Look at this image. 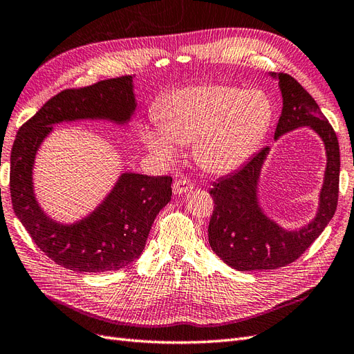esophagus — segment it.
<instances>
[{
	"instance_id": "34e87169",
	"label": "esophagus",
	"mask_w": 354,
	"mask_h": 354,
	"mask_svg": "<svg viewBox=\"0 0 354 354\" xmlns=\"http://www.w3.org/2000/svg\"><path fill=\"white\" fill-rule=\"evenodd\" d=\"M194 188V185H193V183H191L189 179H187V178H184V179H178V180H175V184H174V193L175 194H185V193H188V191H191Z\"/></svg>"
}]
</instances>
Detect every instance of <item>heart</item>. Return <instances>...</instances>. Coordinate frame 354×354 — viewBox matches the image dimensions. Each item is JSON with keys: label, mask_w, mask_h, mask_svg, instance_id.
<instances>
[{"label": "heart", "mask_w": 354, "mask_h": 354, "mask_svg": "<svg viewBox=\"0 0 354 354\" xmlns=\"http://www.w3.org/2000/svg\"><path fill=\"white\" fill-rule=\"evenodd\" d=\"M271 118L270 99L259 90L194 86L171 93L157 108V121L140 130V138L161 163L175 160L180 144L194 140L198 166L212 174H225L254 153Z\"/></svg>", "instance_id": "1"}]
</instances>
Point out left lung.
<instances>
[{
    "mask_svg": "<svg viewBox=\"0 0 354 354\" xmlns=\"http://www.w3.org/2000/svg\"><path fill=\"white\" fill-rule=\"evenodd\" d=\"M270 75L279 82L283 97L274 139L298 127H310L325 145V178L316 216L297 230L280 227L261 207L258 185L262 165L270 153L268 147L234 174L218 179L209 191L215 201L207 228L209 245L227 266L239 271L274 270L298 259L329 224L338 203L339 145L334 129L316 100L294 77L283 73Z\"/></svg>",
    "mask_w": 354,
    "mask_h": 354,
    "instance_id": "1",
    "label": "left lung"
}]
</instances>
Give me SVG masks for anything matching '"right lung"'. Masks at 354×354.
Segmentation results:
<instances>
[{
    "instance_id": "add662e5",
    "label": "right lung",
    "mask_w": 354,
    "mask_h": 354,
    "mask_svg": "<svg viewBox=\"0 0 354 354\" xmlns=\"http://www.w3.org/2000/svg\"><path fill=\"white\" fill-rule=\"evenodd\" d=\"M135 109L133 75H124L64 90L19 129L10 157L13 209L35 245L57 266L80 272H104L132 264L142 254L158 212L171 198L170 176L124 171L93 212L64 224L50 218L35 197V156L55 124L108 120L124 126Z\"/></svg>"
}]
</instances>
